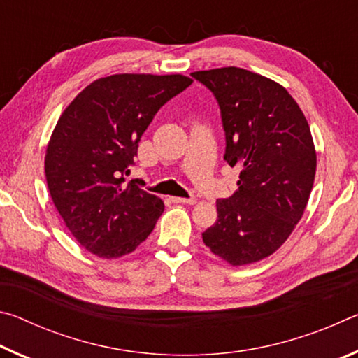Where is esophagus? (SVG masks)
<instances>
[{
    "label": "esophagus",
    "instance_id": "34e87169",
    "mask_svg": "<svg viewBox=\"0 0 358 358\" xmlns=\"http://www.w3.org/2000/svg\"><path fill=\"white\" fill-rule=\"evenodd\" d=\"M172 202L175 203H189V205H194L197 201L194 197H189V199H185V197H172Z\"/></svg>",
    "mask_w": 358,
    "mask_h": 358
}]
</instances>
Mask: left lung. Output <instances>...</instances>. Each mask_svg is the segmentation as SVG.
<instances>
[{
    "label": "left lung",
    "mask_w": 358,
    "mask_h": 358,
    "mask_svg": "<svg viewBox=\"0 0 358 358\" xmlns=\"http://www.w3.org/2000/svg\"><path fill=\"white\" fill-rule=\"evenodd\" d=\"M217 101L226 132L224 159L240 167L238 189L216 201L205 246L230 265L268 257L292 234L316 175L310 124L287 90L241 68L191 74Z\"/></svg>",
    "instance_id": "8db88e82"
}]
</instances>
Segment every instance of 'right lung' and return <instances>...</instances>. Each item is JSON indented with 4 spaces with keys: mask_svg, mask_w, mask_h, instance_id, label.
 Instances as JSON below:
<instances>
[{
    "mask_svg": "<svg viewBox=\"0 0 358 358\" xmlns=\"http://www.w3.org/2000/svg\"><path fill=\"white\" fill-rule=\"evenodd\" d=\"M189 77L115 74L90 83L66 107L45 153L52 201L74 238L104 259L147 240L164 202L137 181L124 185L141 137Z\"/></svg>",
    "mask_w": 358,
    "mask_h": 358,
    "instance_id": "1",
    "label": "right lung"
}]
</instances>
